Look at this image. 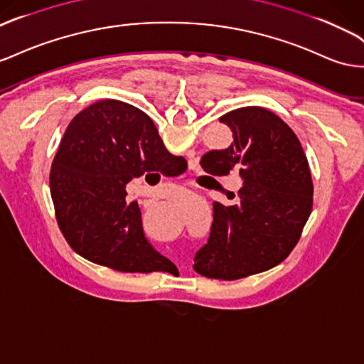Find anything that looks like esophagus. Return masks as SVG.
Listing matches in <instances>:
<instances>
[{
    "label": "esophagus",
    "instance_id": "34e87169",
    "mask_svg": "<svg viewBox=\"0 0 364 364\" xmlns=\"http://www.w3.org/2000/svg\"><path fill=\"white\" fill-rule=\"evenodd\" d=\"M193 170H194V168H193ZM182 198H185V196H182Z\"/></svg>",
    "mask_w": 364,
    "mask_h": 364
}]
</instances>
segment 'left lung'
I'll return each instance as SVG.
<instances>
[{"instance_id": "8db88e82", "label": "left lung", "mask_w": 364, "mask_h": 364, "mask_svg": "<svg viewBox=\"0 0 364 364\" xmlns=\"http://www.w3.org/2000/svg\"><path fill=\"white\" fill-rule=\"evenodd\" d=\"M232 132L225 150L203 154L211 176L239 173V202H214L208 243L196 252L200 276L237 280L276 267L296 247L312 210L314 186L299 137L277 114L243 107L220 119Z\"/></svg>"}]
</instances>
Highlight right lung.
<instances>
[{
	"instance_id": "right-lung-1",
	"label": "right lung",
	"mask_w": 364,
	"mask_h": 364,
	"mask_svg": "<svg viewBox=\"0 0 364 364\" xmlns=\"http://www.w3.org/2000/svg\"><path fill=\"white\" fill-rule=\"evenodd\" d=\"M181 161L150 117L130 104L107 100L76 114L50 170L56 220L68 245L121 272L164 271L168 259L146 240L139 205L125 202V186L151 171L173 178Z\"/></svg>"
}]
</instances>
